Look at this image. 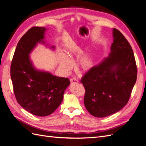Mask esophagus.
Listing matches in <instances>:
<instances>
[{"mask_svg":"<svg viewBox=\"0 0 146 146\" xmlns=\"http://www.w3.org/2000/svg\"><path fill=\"white\" fill-rule=\"evenodd\" d=\"M70 82L71 83H77L78 81L77 80L76 78H72L70 79Z\"/></svg>","mask_w":146,"mask_h":146,"instance_id":"1","label":"esophagus"}]
</instances>
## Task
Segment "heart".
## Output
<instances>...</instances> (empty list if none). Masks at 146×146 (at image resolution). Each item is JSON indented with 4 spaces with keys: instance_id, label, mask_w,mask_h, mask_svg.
Wrapping results in <instances>:
<instances>
[{
    "instance_id": "heart-1",
    "label": "heart",
    "mask_w": 146,
    "mask_h": 146,
    "mask_svg": "<svg viewBox=\"0 0 146 146\" xmlns=\"http://www.w3.org/2000/svg\"><path fill=\"white\" fill-rule=\"evenodd\" d=\"M78 47H74L66 50V55L60 52L58 63L60 68L65 74H68L72 69L74 64V54L77 50ZM92 58L89 55L83 56L80 59V64L84 69H89L92 66Z\"/></svg>"
}]
</instances>
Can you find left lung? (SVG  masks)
I'll list each match as a JSON object with an SVG mask.
<instances>
[{"instance_id":"left-lung-1","label":"left lung","mask_w":146,"mask_h":146,"mask_svg":"<svg viewBox=\"0 0 146 146\" xmlns=\"http://www.w3.org/2000/svg\"><path fill=\"white\" fill-rule=\"evenodd\" d=\"M113 42L108 57L83 76L84 104L88 111L104 117L120 111L129 101L137 78L132 48L117 29L113 30Z\"/></svg>"}]
</instances>
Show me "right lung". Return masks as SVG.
<instances>
[{
  "label": "right lung",
  "mask_w": 146,
  "mask_h": 146,
  "mask_svg": "<svg viewBox=\"0 0 146 146\" xmlns=\"http://www.w3.org/2000/svg\"><path fill=\"white\" fill-rule=\"evenodd\" d=\"M46 30L44 27H33L23 35L17 44L10 68L17 102L26 111L41 117L55 111L70 84L68 78L36 69L30 59L29 54L37 44H45Z\"/></svg>",
  "instance_id": "right-lung-1"
}]
</instances>
